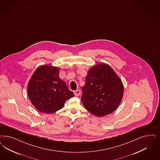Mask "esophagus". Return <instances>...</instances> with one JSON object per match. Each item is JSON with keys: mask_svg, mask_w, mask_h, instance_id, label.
Wrapping results in <instances>:
<instances>
[{"mask_svg": "<svg viewBox=\"0 0 160 160\" xmlns=\"http://www.w3.org/2000/svg\"><path fill=\"white\" fill-rule=\"evenodd\" d=\"M81 93V92H80V90H79V89H77V90H76L74 92V95L76 96H78Z\"/></svg>", "mask_w": 160, "mask_h": 160, "instance_id": "obj_1", "label": "esophagus"}]
</instances>
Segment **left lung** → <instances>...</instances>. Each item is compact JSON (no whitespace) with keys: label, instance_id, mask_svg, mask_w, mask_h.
<instances>
[{"label":"left lung","instance_id":"8db88e82","mask_svg":"<svg viewBox=\"0 0 160 160\" xmlns=\"http://www.w3.org/2000/svg\"><path fill=\"white\" fill-rule=\"evenodd\" d=\"M82 92L81 100L84 108L101 117L112 113L121 103L123 86L109 66L99 64L88 70Z\"/></svg>","mask_w":160,"mask_h":160}]
</instances>
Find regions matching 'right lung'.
<instances>
[{"label": "right lung", "instance_id": "1", "mask_svg": "<svg viewBox=\"0 0 160 160\" xmlns=\"http://www.w3.org/2000/svg\"><path fill=\"white\" fill-rule=\"evenodd\" d=\"M58 72L55 67H39L28 83V97L41 112H55L63 108L67 100L74 96L66 83L59 77Z\"/></svg>", "mask_w": 160, "mask_h": 160}]
</instances>
